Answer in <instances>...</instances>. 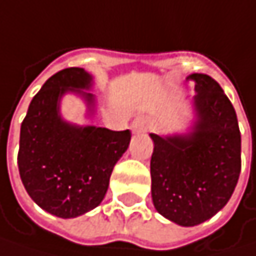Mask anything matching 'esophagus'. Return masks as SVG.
<instances>
[{"label":"esophagus","instance_id":"1","mask_svg":"<svg viewBox=\"0 0 256 256\" xmlns=\"http://www.w3.org/2000/svg\"><path fill=\"white\" fill-rule=\"evenodd\" d=\"M130 128H132V130L134 133H144V132H146L148 128H151V120L148 117H145V116H138L132 122Z\"/></svg>","mask_w":256,"mask_h":256}]
</instances>
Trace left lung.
<instances>
[{
  "instance_id": "left-lung-1",
  "label": "left lung",
  "mask_w": 256,
  "mask_h": 256,
  "mask_svg": "<svg viewBox=\"0 0 256 256\" xmlns=\"http://www.w3.org/2000/svg\"><path fill=\"white\" fill-rule=\"evenodd\" d=\"M195 123L184 134L151 133V192L155 210L183 227L214 217L232 198L240 174V130L221 86L194 73Z\"/></svg>"
}]
</instances>
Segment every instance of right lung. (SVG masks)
<instances>
[{"label":"right lung","instance_id":"1","mask_svg":"<svg viewBox=\"0 0 256 256\" xmlns=\"http://www.w3.org/2000/svg\"><path fill=\"white\" fill-rule=\"evenodd\" d=\"M92 76L80 67L64 68L44 83L20 128L18 173L29 196L46 212L74 218L104 199L116 162L128 151L130 130L76 126L60 114L66 94L84 100L94 114Z\"/></svg>","mask_w":256,"mask_h":256}]
</instances>
